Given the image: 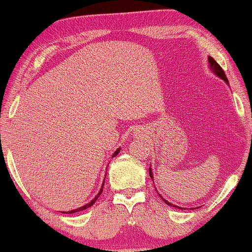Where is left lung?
Here are the masks:
<instances>
[{
    "mask_svg": "<svg viewBox=\"0 0 252 252\" xmlns=\"http://www.w3.org/2000/svg\"><path fill=\"white\" fill-rule=\"evenodd\" d=\"M209 63H210V67H211V70L215 72V73L218 75L219 78H221V79H223V80H225L227 84H228V79H227V77H226V74H225V72H223V70L221 68V66H220V65L217 63V62L213 60L212 57H209ZM149 175H150V178L153 179L154 177H153V172H151V168L149 167ZM160 196V195H159ZM164 199V198H163ZM164 202L166 203L167 205H171V206H174V208H178L177 205H173V204H171L170 202H167V201H165L164 199ZM179 209H181V208H179Z\"/></svg>",
    "mask_w": 252,
    "mask_h": 252,
    "instance_id": "1",
    "label": "left lung"
}]
</instances>
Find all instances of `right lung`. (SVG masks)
I'll use <instances>...</instances> for the list:
<instances>
[{
	"label": "right lung",
	"instance_id": "obj_1",
	"mask_svg": "<svg viewBox=\"0 0 252 252\" xmlns=\"http://www.w3.org/2000/svg\"><path fill=\"white\" fill-rule=\"evenodd\" d=\"M118 153H119V149H118V150H117L115 154H113V157H115V156H117V155H118ZM105 177H106V175H105ZM103 186H104V182H103ZM103 186H102L101 190H99V192H98V194H97V196H96V197H95L94 199H93V201H92L91 203H88V204H86L85 206H81V208H79V209H75V210H72V211H68V213H74V212H79V211H82V210H86V209L91 208V206H92V205H93V204H94V203H95V201H96V199H97V198L99 197V195H101V194H102V191H103ZM63 213H65V212H63ZM66 213H67V212H66Z\"/></svg>",
	"mask_w": 252,
	"mask_h": 252
}]
</instances>
